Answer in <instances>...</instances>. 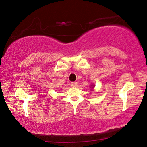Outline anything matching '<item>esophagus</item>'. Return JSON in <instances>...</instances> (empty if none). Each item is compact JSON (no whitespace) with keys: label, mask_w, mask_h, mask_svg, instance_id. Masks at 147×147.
<instances>
[{"label":"esophagus","mask_w":147,"mask_h":147,"mask_svg":"<svg viewBox=\"0 0 147 147\" xmlns=\"http://www.w3.org/2000/svg\"><path fill=\"white\" fill-rule=\"evenodd\" d=\"M77 85H78L77 82H72L71 84V86L73 87H76L77 86Z\"/></svg>","instance_id":"1"}]
</instances>
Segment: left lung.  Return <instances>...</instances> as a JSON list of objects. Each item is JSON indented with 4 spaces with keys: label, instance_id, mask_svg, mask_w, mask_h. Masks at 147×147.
<instances>
[{
    "label": "left lung",
    "instance_id": "obj_1",
    "mask_svg": "<svg viewBox=\"0 0 147 147\" xmlns=\"http://www.w3.org/2000/svg\"><path fill=\"white\" fill-rule=\"evenodd\" d=\"M92 88H94V85H92Z\"/></svg>",
    "mask_w": 147,
    "mask_h": 147
}]
</instances>
